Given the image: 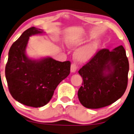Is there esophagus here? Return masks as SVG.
Wrapping results in <instances>:
<instances>
[{"label": "esophagus", "instance_id": "1", "mask_svg": "<svg viewBox=\"0 0 134 134\" xmlns=\"http://www.w3.org/2000/svg\"><path fill=\"white\" fill-rule=\"evenodd\" d=\"M77 70V66L75 65V63H72L71 66V72H75Z\"/></svg>", "mask_w": 134, "mask_h": 134}]
</instances>
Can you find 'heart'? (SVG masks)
<instances>
[{
	"label": "heart",
	"instance_id": "b5f03b06",
	"mask_svg": "<svg viewBox=\"0 0 134 134\" xmlns=\"http://www.w3.org/2000/svg\"><path fill=\"white\" fill-rule=\"evenodd\" d=\"M86 42L84 37H72L67 41V45L71 48H76ZM99 42L94 41L80 48L74 53V59L78 63H85L90 60L97 52Z\"/></svg>",
	"mask_w": 134,
	"mask_h": 134
}]
</instances>
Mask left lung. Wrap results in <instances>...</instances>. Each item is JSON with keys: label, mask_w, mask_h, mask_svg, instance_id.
<instances>
[{"label": "left lung", "mask_w": 134, "mask_h": 134, "mask_svg": "<svg viewBox=\"0 0 134 134\" xmlns=\"http://www.w3.org/2000/svg\"><path fill=\"white\" fill-rule=\"evenodd\" d=\"M129 63L122 46L112 51L102 49L79 71L82 86L78 91L80 103L88 109L112 104L127 88Z\"/></svg>", "instance_id": "8db88e82"}]
</instances>
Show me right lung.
Wrapping results in <instances>:
<instances>
[{"label": "right lung", "mask_w": 134, "mask_h": 134, "mask_svg": "<svg viewBox=\"0 0 134 134\" xmlns=\"http://www.w3.org/2000/svg\"><path fill=\"white\" fill-rule=\"evenodd\" d=\"M31 27L13 43L8 52L5 75L12 96L19 103L32 107L47 104L58 84L70 73L71 62H61L50 57L32 59L26 54L29 37L44 34Z\"/></svg>", "instance_id": "add662e5"}]
</instances>
